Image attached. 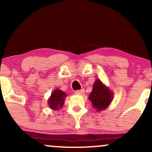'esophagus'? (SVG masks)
I'll return each mask as SVG.
<instances>
[{
    "label": "esophagus",
    "mask_w": 152,
    "mask_h": 152,
    "mask_svg": "<svg viewBox=\"0 0 152 152\" xmlns=\"http://www.w3.org/2000/svg\"><path fill=\"white\" fill-rule=\"evenodd\" d=\"M84 92H85L84 89H81V90H76V91H75V93L77 94H84Z\"/></svg>",
    "instance_id": "1"
}]
</instances>
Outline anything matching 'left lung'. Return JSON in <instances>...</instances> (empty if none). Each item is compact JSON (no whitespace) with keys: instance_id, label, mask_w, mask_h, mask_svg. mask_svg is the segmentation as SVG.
<instances>
[{"instance_id":"1","label":"left lung","mask_w":152,"mask_h":152,"mask_svg":"<svg viewBox=\"0 0 152 152\" xmlns=\"http://www.w3.org/2000/svg\"><path fill=\"white\" fill-rule=\"evenodd\" d=\"M112 99L113 95L109 88H106L100 80L96 79L88 97L93 108L97 109V111L105 109L109 105Z\"/></svg>"}]
</instances>
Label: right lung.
Masks as SVG:
<instances>
[{"instance_id":"right-lung-1","label":"right lung","mask_w":152,"mask_h":152,"mask_svg":"<svg viewBox=\"0 0 152 152\" xmlns=\"http://www.w3.org/2000/svg\"><path fill=\"white\" fill-rule=\"evenodd\" d=\"M66 94L61 90H55L51 94V96L48 100V105L50 109L53 110L58 109V108H61L64 105Z\"/></svg>"}]
</instances>
